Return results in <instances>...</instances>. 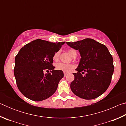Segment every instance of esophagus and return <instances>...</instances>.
Wrapping results in <instances>:
<instances>
[{
    "instance_id": "1",
    "label": "esophagus",
    "mask_w": 126,
    "mask_h": 126,
    "mask_svg": "<svg viewBox=\"0 0 126 126\" xmlns=\"http://www.w3.org/2000/svg\"><path fill=\"white\" fill-rule=\"evenodd\" d=\"M67 72H64V76H66V75H67Z\"/></svg>"
}]
</instances>
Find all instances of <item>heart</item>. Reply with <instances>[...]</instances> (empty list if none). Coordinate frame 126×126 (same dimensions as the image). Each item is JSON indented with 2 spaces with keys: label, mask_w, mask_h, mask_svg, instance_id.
Listing matches in <instances>:
<instances>
[{
  "label": "heart",
  "mask_w": 126,
  "mask_h": 126,
  "mask_svg": "<svg viewBox=\"0 0 126 126\" xmlns=\"http://www.w3.org/2000/svg\"><path fill=\"white\" fill-rule=\"evenodd\" d=\"M69 54L71 55V57H77V52L74 49H69L68 51ZM59 53L57 52L55 53L53 55V60L54 61H57L59 58ZM74 67V65L72 64H65L64 63H58L55 64V68H56L57 69L59 70V71H62L63 72H69L72 69H73Z\"/></svg>",
  "instance_id": "1"
}]
</instances>
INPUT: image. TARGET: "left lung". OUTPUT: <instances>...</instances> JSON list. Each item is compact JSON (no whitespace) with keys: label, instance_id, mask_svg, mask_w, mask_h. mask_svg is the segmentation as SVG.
<instances>
[{"label":"left lung","instance_id":"8db88e82","mask_svg":"<svg viewBox=\"0 0 126 126\" xmlns=\"http://www.w3.org/2000/svg\"><path fill=\"white\" fill-rule=\"evenodd\" d=\"M66 43L78 50L81 57L76 69L77 72L73 73L72 91L81 98H96L105 92L111 82L114 72L112 56L105 46L91 38ZM84 71L86 73L83 76Z\"/></svg>","mask_w":126,"mask_h":126}]
</instances>
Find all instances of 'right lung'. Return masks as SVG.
Wrapping results in <instances>:
<instances>
[{"instance_id":"obj_1","label":"right lung","mask_w":126,"mask_h":126,"mask_svg":"<svg viewBox=\"0 0 126 126\" xmlns=\"http://www.w3.org/2000/svg\"><path fill=\"white\" fill-rule=\"evenodd\" d=\"M64 43L38 39L20 49L15 58L14 74L19 90L25 97L41 101L55 93L64 74L54 70L53 57ZM49 70L51 73H44Z\"/></svg>"}]
</instances>
